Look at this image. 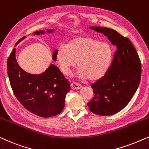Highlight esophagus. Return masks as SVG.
<instances>
[{"label": "esophagus", "mask_w": 149, "mask_h": 149, "mask_svg": "<svg viewBox=\"0 0 149 149\" xmlns=\"http://www.w3.org/2000/svg\"><path fill=\"white\" fill-rule=\"evenodd\" d=\"M71 88H72V89H73V90H78V89L81 88V86L77 83L72 82V84H71Z\"/></svg>", "instance_id": "esophagus-1"}]
</instances>
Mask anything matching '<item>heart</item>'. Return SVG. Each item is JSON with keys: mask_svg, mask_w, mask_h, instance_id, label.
I'll list each match as a JSON object with an SVG mask.
<instances>
[{"mask_svg": "<svg viewBox=\"0 0 149 149\" xmlns=\"http://www.w3.org/2000/svg\"><path fill=\"white\" fill-rule=\"evenodd\" d=\"M113 56L112 48L105 42L89 36L72 38L66 47L61 46L56 52V58L61 70L70 75L72 70L78 67V77L97 81L106 74Z\"/></svg>", "mask_w": 149, "mask_h": 149, "instance_id": "b5f03b06", "label": "heart"}]
</instances>
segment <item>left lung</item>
Segmentation results:
<instances>
[{"label":"left lung","mask_w":149,"mask_h":149,"mask_svg":"<svg viewBox=\"0 0 149 149\" xmlns=\"http://www.w3.org/2000/svg\"><path fill=\"white\" fill-rule=\"evenodd\" d=\"M90 28L103 33L117 48L106 74L92 84L95 95L87 103L93 113L111 116L122 110L137 91L141 78V63L128 38L108 28L91 26Z\"/></svg>","instance_id":"8db88e82"}]
</instances>
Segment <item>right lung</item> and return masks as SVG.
<instances>
[{"mask_svg": "<svg viewBox=\"0 0 149 149\" xmlns=\"http://www.w3.org/2000/svg\"><path fill=\"white\" fill-rule=\"evenodd\" d=\"M54 31V29L46 32L36 31L33 34L52 33ZM25 38L26 36L19 40L15 47ZM56 52V50L53 53L54 61ZM7 70L14 95L27 110L42 117L54 116L62 111L66 95L70 91L71 87L57 67L51 64L42 74H29L21 68L17 62L15 48L8 58Z\"/></svg>", "mask_w": 149, "mask_h": 149, "instance_id": "1", "label": "right lung"}]
</instances>
